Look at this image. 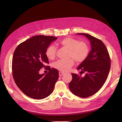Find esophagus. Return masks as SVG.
Segmentation results:
<instances>
[{"label":"esophagus","mask_w":122,"mask_h":122,"mask_svg":"<svg viewBox=\"0 0 122 122\" xmlns=\"http://www.w3.org/2000/svg\"><path fill=\"white\" fill-rule=\"evenodd\" d=\"M64 74V73L62 72H60L59 73V76H61L63 75Z\"/></svg>","instance_id":"esophagus-1"}]
</instances>
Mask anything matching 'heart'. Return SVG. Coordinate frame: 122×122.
<instances>
[{"label":"heart","instance_id":"b5f03b06","mask_svg":"<svg viewBox=\"0 0 122 122\" xmlns=\"http://www.w3.org/2000/svg\"><path fill=\"white\" fill-rule=\"evenodd\" d=\"M62 46L68 50L67 56L71 58L67 60H59L54 64V67L62 72H67L74 64V59L76 62L81 63L85 61L89 53V48L87 44L72 37H66L60 41ZM46 54L49 59L53 60L56 56V48L53 45H50L47 48Z\"/></svg>","mask_w":122,"mask_h":122}]
</instances>
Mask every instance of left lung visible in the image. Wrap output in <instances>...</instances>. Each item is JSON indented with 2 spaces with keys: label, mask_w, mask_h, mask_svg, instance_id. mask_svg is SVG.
Returning a JSON list of instances; mask_svg holds the SVG:
<instances>
[{
  "label": "left lung",
  "mask_w": 122,
  "mask_h": 122,
  "mask_svg": "<svg viewBox=\"0 0 122 122\" xmlns=\"http://www.w3.org/2000/svg\"><path fill=\"white\" fill-rule=\"evenodd\" d=\"M85 36L90 41L91 50L86 59L77 68L81 73L86 72L84 77L71 74L70 90L74 95L86 98L97 93L106 81L110 69V59L108 50L101 40L85 33L76 34Z\"/></svg>",
  "instance_id": "8db88e82"
}]
</instances>
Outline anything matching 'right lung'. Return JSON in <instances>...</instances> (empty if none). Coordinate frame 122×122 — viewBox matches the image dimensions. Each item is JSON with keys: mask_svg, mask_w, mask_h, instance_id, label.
Segmentation results:
<instances>
[{"mask_svg": "<svg viewBox=\"0 0 122 122\" xmlns=\"http://www.w3.org/2000/svg\"><path fill=\"white\" fill-rule=\"evenodd\" d=\"M58 37L43 35L31 37L16 47L13 56V76L17 86L28 97L42 99L52 92L58 79L59 72L50 69L46 75L40 70L49 63L46 51L50 43Z\"/></svg>", "mask_w": 122, "mask_h": 122, "instance_id": "add662e5", "label": "right lung"}]
</instances>
